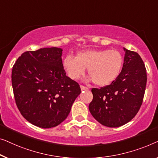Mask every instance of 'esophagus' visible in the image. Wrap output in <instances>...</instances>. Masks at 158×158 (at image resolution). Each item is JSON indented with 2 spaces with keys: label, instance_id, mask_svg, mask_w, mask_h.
Returning <instances> with one entry per match:
<instances>
[{
  "label": "esophagus",
  "instance_id": "esophagus-1",
  "mask_svg": "<svg viewBox=\"0 0 158 158\" xmlns=\"http://www.w3.org/2000/svg\"><path fill=\"white\" fill-rule=\"evenodd\" d=\"M80 87H81V91H84V90H88L89 88L87 87V86H84L83 85H81L80 86Z\"/></svg>",
  "mask_w": 158,
  "mask_h": 158
}]
</instances>
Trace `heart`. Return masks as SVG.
I'll list each match as a JSON object with an SVG mask.
<instances>
[{
    "label": "heart",
    "mask_w": 158,
    "mask_h": 158,
    "mask_svg": "<svg viewBox=\"0 0 158 158\" xmlns=\"http://www.w3.org/2000/svg\"><path fill=\"white\" fill-rule=\"evenodd\" d=\"M123 64V55L114 49H92L77 53L64 59L63 65L68 76L77 79L84 74L86 68L95 84L106 86L118 77Z\"/></svg>",
    "instance_id": "obj_1"
}]
</instances>
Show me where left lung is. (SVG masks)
I'll return each instance as SVG.
<instances>
[{
	"label": "left lung",
	"mask_w": 158,
	"mask_h": 158,
	"mask_svg": "<svg viewBox=\"0 0 158 158\" xmlns=\"http://www.w3.org/2000/svg\"><path fill=\"white\" fill-rule=\"evenodd\" d=\"M124 64L118 77L110 85L93 88V99L89 109L102 125L118 127L134 118L143 103L147 72L137 52L126 49Z\"/></svg>",
	"instance_id": "8db88e82"
}]
</instances>
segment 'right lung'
<instances>
[{
	"mask_svg": "<svg viewBox=\"0 0 158 158\" xmlns=\"http://www.w3.org/2000/svg\"><path fill=\"white\" fill-rule=\"evenodd\" d=\"M60 48H43L21 54L13 66L15 103L26 120L41 128L59 125L81 93L79 84L66 75Z\"/></svg>",
	"mask_w": 158,
	"mask_h": 158,
	"instance_id": "1",
	"label": "right lung"
}]
</instances>
